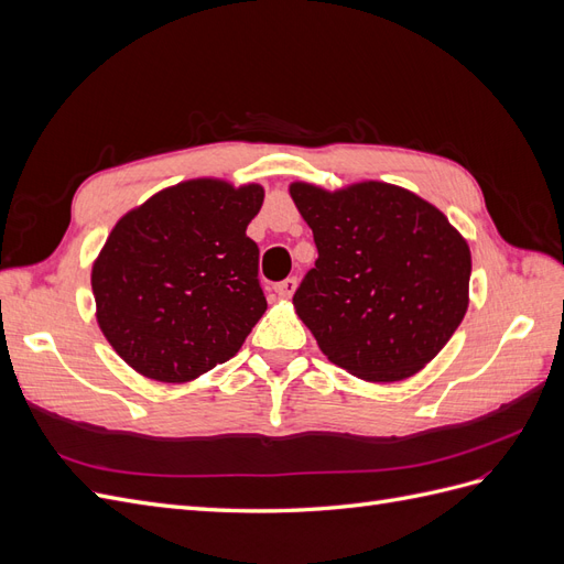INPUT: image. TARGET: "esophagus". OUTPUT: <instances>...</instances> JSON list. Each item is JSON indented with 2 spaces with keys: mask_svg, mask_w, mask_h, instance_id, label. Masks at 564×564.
<instances>
[{
  "mask_svg": "<svg viewBox=\"0 0 564 564\" xmlns=\"http://www.w3.org/2000/svg\"><path fill=\"white\" fill-rule=\"evenodd\" d=\"M296 284H299L296 278H286V280L275 284V292H278L280 299H292L294 292H296Z\"/></svg>",
  "mask_w": 564,
  "mask_h": 564,
  "instance_id": "esophagus-1",
  "label": "esophagus"
}]
</instances>
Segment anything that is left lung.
I'll list each match as a JSON object with an SVG mask.
<instances>
[{"label": "left lung", "instance_id": "1", "mask_svg": "<svg viewBox=\"0 0 564 564\" xmlns=\"http://www.w3.org/2000/svg\"><path fill=\"white\" fill-rule=\"evenodd\" d=\"M313 230L315 268L294 294L329 362L357 379L414 377L468 311L470 249L431 202L381 181L289 185Z\"/></svg>", "mask_w": 564, "mask_h": 564}]
</instances>
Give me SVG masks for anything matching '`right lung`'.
Listing matches in <instances>:
<instances>
[{
    "label": "right lung",
    "instance_id": "add662e5",
    "mask_svg": "<svg viewBox=\"0 0 564 564\" xmlns=\"http://www.w3.org/2000/svg\"><path fill=\"white\" fill-rule=\"evenodd\" d=\"M263 187L193 178L117 220L91 268L98 327L122 360L185 383L230 360L268 303L247 226Z\"/></svg>",
    "mask_w": 564,
    "mask_h": 564
}]
</instances>
